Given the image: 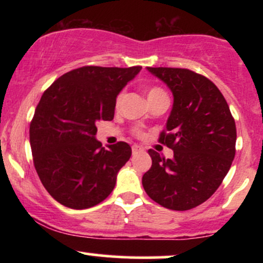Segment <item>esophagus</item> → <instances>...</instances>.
Masks as SVG:
<instances>
[{"mask_svg":"<svg viewBox=\"0 0 263 263\" xmlns=\"http://www.w3.org/2000/svg\"><path fill=\"white\" fill-rule=\"evenodd\" d=\"M142 151H143V148H142L141 146H137V144H134V146H132V152H134V155L138 152H142Z\"/></svg>","mask_w":263,"mask_h":263,"instance_id":"obj_1","label":"esophagus"}]
</instances>
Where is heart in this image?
<instances>
[{"instance_id":"obj_1","label":"heart","mask_w":263,"mask_h":263,"mask_svg":"<svg viewBox=\"0 0 263 263\" xmlns=\"http://www.w3.org/2000/svg\"><path fill=\"white\" fill-rule=\"evenodd\" d=\"M163 96H167V95H165V92L163 91L161 87L153 86L151 87V89H148V91H147V99H148V100H155V99L163 98ZM120 100H121V95L117 96V104H119Z\"/></svg>"}]
</instances>
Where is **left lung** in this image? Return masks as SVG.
Returning a JSON list of instances; mask_svg holds the SVG:
<instances>
[{"instance_id":"left-lung-1","label":"left lung","mask_w":263,"mask_h":263,"mask_svg":"<svg viewBox=\"0 0 263 263\" xmlns=\"http://www.w3.org/2000/svg\"><path fill=\"white\" fill-rule=\"evenodd\" d=\"M173 93V107L159 142L173 149L163 158L149 149L152 167L142 177L148 197L171 210H189L206 201L235 157L236 126L214 83L188 69L147 68Z\"/></svg>"}]
</instances>
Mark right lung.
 <instances>
[{
    "instance_id": "add662e5",
    "label": "right lung",
    "mask_w": 263,
    "mask_h": 263,
    "mask_svg": "<svg viewBox=\"0 0 263 263\" xmlns=\"http://www.w3.org/2000/svg\"><path fill=\"white\" fill-rule=\"evenodd\" d=\"M142 66H83L57 79L42 95L29 127L39 179L58 203L87 209L105 200L131 157L126 142L102 147L98 121H111L116 98Z\"/></svg>"
}]
</instances>
